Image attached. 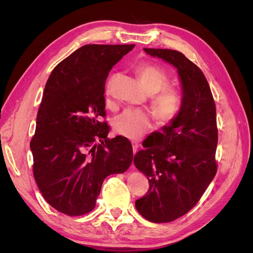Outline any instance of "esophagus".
I'll use <instances>...</instances> for the list:
<instances>
[{
	"label": "esophagus",
	"instance_id": "obj_1",
	"mask_svg": "<svg viewBox=\"0 0 253 253\" xmlns=\"http://www.w3.org/2000/svg\"><path fill=\"white\" fill-rule=\"evenodd\" d=\"M132 147H133V152H134V154H136L137 150H138V148H139V144L137 143L136 141H132Z\"/></svg>",
	"mask_w": 253,
	"mask_h": 253
}]
</instances>
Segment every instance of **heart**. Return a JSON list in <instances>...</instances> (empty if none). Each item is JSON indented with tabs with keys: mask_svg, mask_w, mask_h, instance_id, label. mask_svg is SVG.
I'll return each instance as SVG.
<instances>
[{
	"mask_svg": "<svg viewBox=\"0 0 253 253\" xmlns=\"http://www.w3.org/2000/svg\"><path fill=\"white\" fill-rule=\"evenodd\" d=\"M145 90L153 95L151 106L159 124L169 125L181 109L179 91L167 86L169 77L162 68L153 64H141L136 68ZM150 114L141 110H126L115 118L114 128L117 134L128 139L138 140L152 127Z\"/></svg>",
	"mask_w": 253,
	"mask_h": 253,
	"instance_id": "obj_1",
	"label": "heart"
}]
</instances>
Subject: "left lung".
<instances>
[{"instance_id": "left-lung-1", "label": "left lung", "mask_w": 253, "mask_h": 253, "mask_svg": "<svg viewBox=\"0 0 253 253\" xmlns=\"http://www.w3.org/2000/svg\"><path fill=\"white\" fill-rule=\"evenodd\" d=\"M143 50L173 65L181 85L178 116L155 132L159 142L134 157L150 183L148 193L135 202L137 211L152 223H169L193 208L216 174V110L205 75L183 53Z\"/></svg>"}]
</instances>
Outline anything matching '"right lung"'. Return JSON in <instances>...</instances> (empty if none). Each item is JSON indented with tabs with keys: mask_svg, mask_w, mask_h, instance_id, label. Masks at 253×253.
Instances as JSON below:
<instances>
[{
	"mask_svg": "<svg viewBox=\"0 0 253 253\" xmlns=\"http://www.w3.org/2000/svg\"><path fill=\"white\" fill-rule=\"evenodd\" d=\"M129 45L88 44L53 68L30 141L34 177L52 208L79 216L95 208L102 182L126 172L133 149L126 137L108 138L104 85Z\"/></svg>",
	"mask_w": 253,
	"mask_h": 253,
	"instance_id": "1",
	"label": "right lung"
}]
</instances>
